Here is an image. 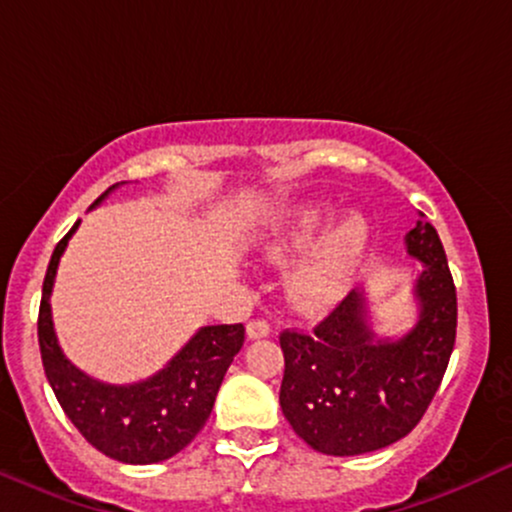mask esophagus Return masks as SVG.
<instances>
[{
    "mask_svg": "<svg viewBox=\"0 0 512 512\" xmlns=\"http://www.w3.org/2000/svg\"><path fill=\"white\" fill-rule=\"evenodd\" d=\"M269 332H272V327H269L267 320H250L248 322V337L250 339H262V337H267Z\"/></svg>",
    "mask_w": 512,
    "mask_h": 512,
    "instance_id": "esophagus-1",
    "label": "esophagus"
}]
</instances>
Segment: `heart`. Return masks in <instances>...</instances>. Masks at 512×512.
I'll return each mask as SVG.
<instances>
[{
  "label": "heart",
  "mask_w": 512,
  "mask_h": 512,
  "mask_svg": "<svg viewBox=\"0 0 512 512\" xmlns=\"http://www.w3.org/2000/svg\"><path fill=\"white\" fill-rule=\"evenodd\" d=\"M334 207L327 202L308 204L291 216V221L281 228L279 238L269 243L267 252L272 257L289 255L310 248L317 236L332 221ZM370 228L361 214L344 216L337 226L320 240L310 260L296 274L298 298L310 308H322L342 298L349 289L356 269L361 267L368 252Z\"/></svg>",
  "instance_id": "1"
}]
</instances>
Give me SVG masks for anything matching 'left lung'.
Returning <instances> with one entry per match:
<instances>
[{
    "label": "left lung",
    "mask_w": 512,
    "mask_h": 512,
    "mask_svg": "<svg viewBox=\"0 0 512 512\" xmlns=\"http://www.w3.org/2000/svg\"><path fill=\"white\" fill-rule=\"evenodd\" d=\"M407 252L421 260L414 286L421 313L404 337H375L358 291L313 332L279 334L281 411L317 452L346 457L387 448L414 431L438 392L455 346L457 293L443 243L421 211Z\"/></svg>",
    "instance_id": "obj_1"
}]
</instances>
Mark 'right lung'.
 <instances>
[{
    "label": "right lung",
    "mask_w": 512,
    "mask_h": 512,
    "mask_svg": "<svg viewBox=\"0 0 512 512\" xmlns=\"http://www.w3.org/2000/svg\"><path fill=\"white\" fill-rule=\"evenodd\" d=\"M76 228L79 221L57 243L43 281L38 344L45 375L64 414L93 448L125 464L163 462L187 448L207 424L223 375L245 342V327L240 322L202 327L166 368L144 383L105 385L88 378L64 358L50 313L57 264Z\"/></svg>",
    "instance_id": "add662e5"
}]
</instances>
